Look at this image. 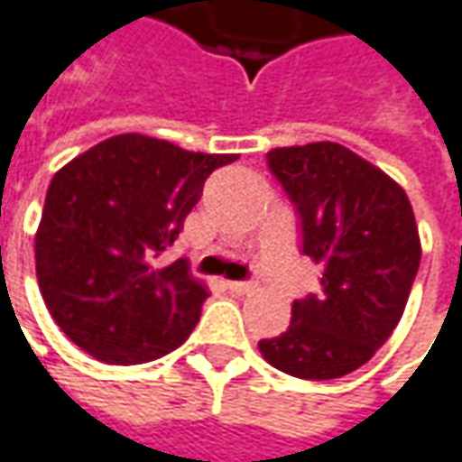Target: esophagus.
<instances>
[{
	"mask_svg": "<svg viewBox=\"0 0 462 462\" xmlns=\"http://www.w3.org/2000/svg\"><path fill=\"white\" fill-rule=\"evenodd\" d=\"M227 290L235 294H251L258 290V282H227Z\"/></svg>",
	"mask_w": 462,
	"mask_h": 462,
	"instance_id": "1",
	"label": "esophagus"
}]
</instances>
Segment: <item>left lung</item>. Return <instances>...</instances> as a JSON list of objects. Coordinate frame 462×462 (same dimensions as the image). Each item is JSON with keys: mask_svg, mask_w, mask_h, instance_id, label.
I'll return each instance as SVG.
<instances>
[{"mask_svg": "<svg viewBox=\"0 0 462 462\" xmlns=\"http://www.w3.org/2000/svg\"><path fill=\"white\" fill-rule=\"evenodd\" d=\"M300 214L320 294L294 300L290 328L258 341L271 367L333 380L367 365L406 310L421 261L411 201L391 175L336 142L266 154Z\"/></svg>", "mask_w": 462, "mask_h": 462, "instance_id": "8db88e82", "label": "left lung"}]
</instances>
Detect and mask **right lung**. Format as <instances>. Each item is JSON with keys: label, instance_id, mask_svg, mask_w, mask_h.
Listing matches in <instances>:
<instances>
[{"label": "right lung", "instance_id": "obj_1", "mask_svg": "<svg viewBox=\"0 0 462 462\" xmlns=\"http://www.w3.org/2000/svg\"><path fill=\"white\" fill-rule=\"evenodd\" d=\"M235 160L118 134L53 175L35 232V273L69 341L108 365H142L191 336L209 291L186 258L160 266V255L204 180Z\"/></svg>", "mask_w": 462, "mask_h": 462}]
</instances>
